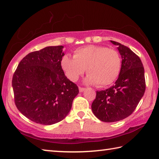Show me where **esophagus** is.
Segmentation results:
<instances>
[{
	"label": "esophagus",
	"instance_id": "1",
	"mask_svg": "<svg viewBox=\"0 0 159 159\" xmlns=\"http://www.w3.org/2000/svg\"><path fill=\"white\" fill-rule=\"evenodd\" d=\"M85 88H81V87H79V91L80 93H82V92H83V91L85 90Z\"/></svg>",
	"mask_w": 159,
	"mask_h": 159
}]
</instances>
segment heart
<instances>
[{
  "instance_id": "b5f03b06",
  "label": "heart",
  "mask_w": 159,
  "mask_h": 159,
  "mask_svg": "<svg viewBox=\"0 0 159 159\" xmlns=\"http://www.w3.org/2000/svg\"><path fill=\"white\" fill-rule=\"evenodd\" d=\"M64 74L71 81H76L85 73V82L99 86L112 84L121 71V58L116 50L107 47L88 45L79 48L74 57L65 55L61 60Z\"/></svg>"
}]
</instances>
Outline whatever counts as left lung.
Masks as SVG:
<instances>
[{"mask_svg": "<svg viewBox=\"0 0 159 159\" xmlns=\"http://www.w3.org/2000/svg\"><path fill=\"white\" fill-rule=\"evenodd\" d=\"M121 56V71L115 85L97 91L92 111L103 122H116L129 116L143 97L146 85L142 61L130 48L110 41Z\"/></svg>", "mask_w": 159, "mask_h": 159, "instance_id": "left-lung-1", "label": "left lung"}]
</instances>
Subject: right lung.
Returning <instances> with one entry per match:
<instances>
[{
    "instance_id": "add662e5",
    "label": "right lung",
    "mask_w": 159,
    "mask_h": 159,
    "mask_svg": "<svg viewBox=\"0 0 159 159\" xmlns=\"http://www.w3.org/2000/svg\"><path fill=\"white\" fill-rule=\"evenodd\" d=\"M64 46H48L28 54L12 78L16 107L36 123L52 125L63 120L79 94L61 66Z\"/></svg>"
}]
</instances>
